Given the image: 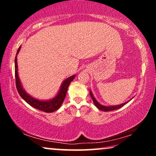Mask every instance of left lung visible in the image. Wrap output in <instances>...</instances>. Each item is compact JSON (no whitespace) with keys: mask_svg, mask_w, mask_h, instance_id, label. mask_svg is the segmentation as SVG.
Wrapping results in <instances>:
<instances>
[{"mask_svg":"<svg viewBox=\"0 0 156 156\" xmlns=\"http://www.w3.org/2000/svg\"><path fill=\"white\" fill-rule=\"evenodd\" d=\"M89 94H90V96L91 97V99L93 100V102L94 104V105L97 106V107L99 108V110L101 111H103V112H110V111H113V110H116V109H118V108H120L121 107H122L123 106H124L125 104H126L128 102H129V101H128L126 102H125V103H123L121 104H119V105H115V106H104V105H101V104H100L99 102L97 101V99H95L94 97L92 92H91V91L90 90L89 91Z\"/></svg>","mask_w":156,"mask_h":156,"instance_id":"1","label":"left lung"}]
</instances>
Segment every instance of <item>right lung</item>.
I'll list each match as a JSON object with an SVG mask.
<instances>
[{
  "instance_id": "1",
  "label": "right lung",
  "mask_w": 156,
  "mask_h": 156,
  "mask_svg": "<svg viewBox=\"0 0 156 156\" xmlns=\"http://www.w3.org/2000/svg\"><path fill=\"white\" fill-rule=\"evenodd\" d=\"M21 46L19 47L18 51H17V54L15 58V74H16V83L17 90H18L19 94L27 104H30L33 107L37 108L38 110L42 111V112L47 113L54 112L57 111L58 108L60 107L62 104L67 94V91L68 87L72 80L75 78L76 74H74L69 77H68L63 81L62 83L60 88L59 89L58 93L52 99L49 100H40L35 99L28 94L22 86L21 84L20 78L18 76V62H17V56H18L19 51L20 50Z\"/></svg>"
}]
</instances>
